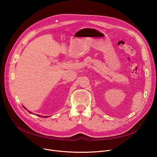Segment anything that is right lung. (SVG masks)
I'll return each mask as SVG.
<instances>
[{
	"mask_svg": "<svg viewBox=\"0 0 157 157\" xmlns=\"http://www.w3.org/2000/svg\"><path fill=\"white\" fill-rule=\"evenodd\" d=\"M29 112L30 113H31V112H30V111H29ZM37 116H39V117H40V116H39V115H37ZM46 117H45V118H46Z\"/></svg>",
	"mask_w": 157,
	"mask_h": 157,
	"instance_id": "add662e5",
	"label": "right lung"
}]
</instances>
